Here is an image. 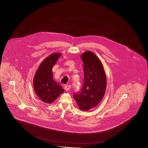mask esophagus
<instances>
[{
    "mask_svg": "<svg viewBox=\"0 0 148 148\" xmlns=\"http://www.w3.org/2000/svg\"><path fill=\"white\" fill-rule=\"evenodd\" d=\"M71 88V85H66L64 87V89L66 90H70Z\"/></svg>",
    "mask_w": 148,
    "mask_h": 148,
    "instance_id": "esophagus-1",
    "label": "esophagus"
}]
</instances>
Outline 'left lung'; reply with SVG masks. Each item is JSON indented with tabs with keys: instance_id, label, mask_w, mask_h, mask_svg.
Wrapping results in <instances>:
<instances>
[{
	"instance_id": "1",
	"label": "left lung",
	"mask_w": 148,
	"mask_h": 148,
	"mask_svg": "<svg viewBox=\"0 0 148 148\" xmlns=\"http://www.w3.org/2000/svg\"><path fill=\"white\" fill-rule=\"evenodd\" d=\"M84 63V82L82 89L74 94V98L82 111L96 107L103 98L106 88V76L103 64L90 51L81 56Z\"/></svg>"
}]
</instances>
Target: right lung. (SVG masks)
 Masks as SVG:
<instances>
[{"label":"right lung","mask_w":148,"mask_h":148,"mask_svg":"<svg viewBox=\"0 0 148 148\" xmlns=\"http://www.w3.org/2000/svg\"><path fill=\"white\" fill-rule=\"evenodd\" d=\"M61 53H53L45 58L40 63L34 76L33 84L36 95L46 103H52L63 93L62 86L54 80L52 68Z\"/></svg>","instance_id":"1"}]
</instances>
